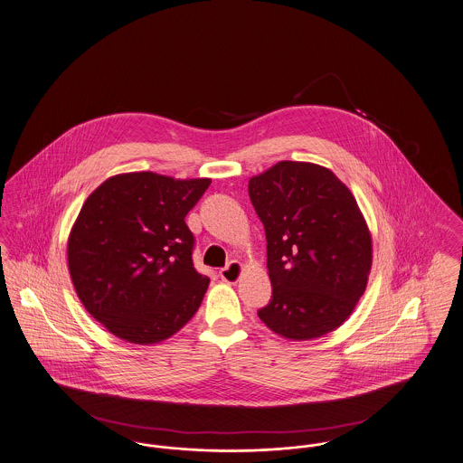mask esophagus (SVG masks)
<instances>
[{
	"label": "esophagus",
	"instance_id": "obj_1",
	"mask_svg": "<svg viewBox=\"0 0 463 463\" xmlns=\"http://www.w3.org/2000/svg\"><path fill=\"white\" fill-rule=\"evenodd\" d=\"M242 271V263H239V261H230L228 267H224L221 269L220 277L224 282H228V284H235V282H239Z\"/></svg>",
	"mask_w": 463,
	"mask_h": 463
}]
</instances>
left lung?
I'll return each mask as SVG.
<instances>
[{"mask_svg": "<svg viewBox=\"0 0 463 463\" xmlns=\"http://www.w3.org/2000/svg\"><path fill=\"white\" fill-rule=\"evenodd\" d=\"M267 233L271 299L258 317L279 336L320 338L364 294L373 243L352 192L326 167L279 162L249 179Z\"/></svg>", "mask_w": 463, "mask_h": 463, "instance_id": "obj_1", "label": "left lung"}]
</instances>
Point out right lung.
I'll return each mask as SVG.
<instances>
[{"label": "right lung", "instance_id": "1", "mask_svg": "<svg viewBox=\"0 0 463 463\" xmlns=\"http://www.w3.org/2000/svg\"><path fill=\"white\" fill-rule=\"evenodd\" d=\"M211 179L128 172L85 200L68 239L74 289L87 312L115 336L151 345L195 316L209 277L194 267L186 214Z\"/></svg>", "mask_w": 463, "mask_h": 463}]
</instances>
